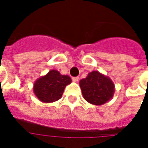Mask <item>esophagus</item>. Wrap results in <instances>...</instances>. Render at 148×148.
<instances>
[{
  "label": "esophagus",
  "instance_id": "obj_1",
  "mask_svg": "<svg viewBox=\"0 0 148 148\" xmlns=\"http://www.w3.org/2000/svg\"><path fill=\"white\" fill-rule=\"evenodd\" d=\"M72 81H73L74 82H77V81H78V77H72Z\"/></svg>",
  "mask_w": 148,
  "mask_h": 148
}]
</instances>
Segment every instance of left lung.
<instances>
[{"mask_svg": "<svg viewBox=\"0 0 148 148\" xmlns=\"http://www.w3.org/2000/svg\"><path fill=\"white\" fill-rule=\"evenodd\" d=\"M85 100L92 105L101 106L112 98L115 86L111 78L98 71H92L79 82Z\"/></svg>", "mask_w": 148, "mask_h": 148, "instance_id": "obj_1", "label": "left lung"}]
</instances>
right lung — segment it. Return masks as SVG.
<instances>
[{
  "mask_svg": "<svg viewBox=\"0 0 148 148\" xmlns=\"http://www.w3.org/2000/svg\"><path fill=\"white\" fill-rule=\"evenodd\" d=\"M71 83V77L62 75L56 70H51L35 82L33 92L42 102H55L61 98L65 87Z\"/></svg>",
  "mask_w": 148,
  "mask_h": 148,
  "instance_id": "1",
  "label": "right lung"
}]
</instances>
